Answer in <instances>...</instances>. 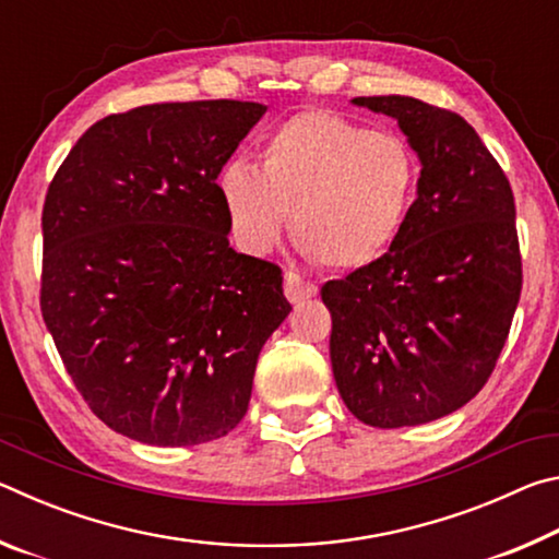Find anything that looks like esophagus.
Returning a JSON list of instances; mask_svg holds the SVG:
<instances>
[{
  "label": "esophagus",
  "instance_id": "esophagus-1",
  "mask_svg": "<svg viewBox=\"0 0 559 559\" xmlns=\"http://www.w3.org/2000/svg\"><path fill=\"white\" fill-rule=\"evenodd\" d=\"M283 290H286V298L290 302H300L306 298H313L318 293V286L313 281H306L302 276H298V273L288 271L286 276H283Z\"/></svg>",
  "mask_w": 559,
  "mask_h": 559
}]
</instances>
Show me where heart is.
I'll list each match as a JSON object with an SVG mask.
<instances>
[{
    "label": "heart",
    "mask_w": 559,
    "mask_h": 559,
    "mask_svg": "<svg viewBox=\"0 0 559 559\" xmlns=\"http://www.w3.org/2000/svg\"><path fill=\"white\" fill-rule=\"evenodd\" d=\"M419 159L402 135L333 110L283 120L261 147V167L229 159L216 177L234 243L249 257L273 249L293 212V236L335 271L374 266L409 219Z\"/></svg>",
    "instance_id": "obj_1"
}]
</instances>
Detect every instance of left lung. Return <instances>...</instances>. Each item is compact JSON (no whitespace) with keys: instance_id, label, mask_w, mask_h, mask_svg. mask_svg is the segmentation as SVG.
<instances>
[{"instance_id":"obj_1","label":"left lung","mask_w":559,"mask_h":559,"mask_svg":"<svg viewBox=\"0 0 559 559\" xmlns=\"http://www.w3.org/2000/svg\"><path fill=\"white\" fill-rule=\"evenodd\" d=\"M353 103L396 120L421 175L390 253L320 290L330 362L359 421L416 427L471 402L506 345L523 288L513 189L456 112L409 96Z\"/></svg>"}]
</instances>
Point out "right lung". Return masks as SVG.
Instances as JSON below:
<instances>
[{"mask_svg": "<svg viewBox=\"0 0 559 559\" xmlns=\"http://www.w3.org/2000/svg\"><path fill=\"white\" fill-rule=\"evenodd\" d=\"M266 106L155 103L91 126L41 214V316L75 390L147 447L226 437L290 302L236 253L216 177Z\"/></svg>", "mask_w": 559, "mask_h": 559, "instance_id": "obj_1", "label": "right lung"}]
</instances>
